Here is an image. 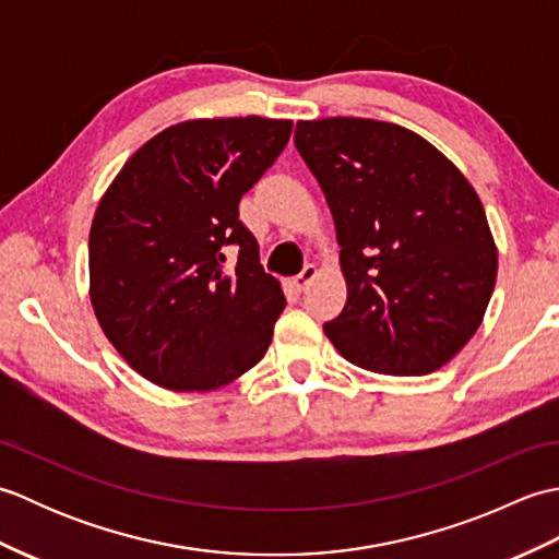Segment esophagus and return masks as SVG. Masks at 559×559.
Wrapping results in <instances>:
<instances>
[{
    "label": "esophagus",
    "mask_w": 559,
    "mask_h": 559,
    "mask_svg": "<svg viewBox=\"0 0 559 559\" xmlns=\"http://www.w3.org/2000/svg\"><path fill=\"white\" fill-rule=\"evenodd\" d=\"M317 278V266L314 264H307L300 273H298V276H295L293 278V286H295V290H307V288H310V283Z\"/></svg>",
    "instance_id": "esophagus-1"
}]
</instances>
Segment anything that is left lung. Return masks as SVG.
I'll return each instance as SVG.
<instances>
[{
	"label": "left lung",
	"instance_id": "left-lung-1",
	"mask_svg": "<svg viewBox=\"0 0 559 559\" xmlns=\"http://www.w3.org/2000/svg\"><path fill=\"white\" fill-rule=\"evenodd\" d=\"M295 146L334 216L348 286L324 334L362 370H439L478 331L497 278L476 189L430 141L391 122H298Z\"/></svg>",
	"mask_w": 559,
	"mask_h": 559
}]
</instances>
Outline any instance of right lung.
<instances>
[{
  "mask_svg": "<svg viewBox=\"0 0 559 559\" xmlns=\"http://www.w3.org/2000/svg\"><path fill=\"white\" fill-rule=\"evenodd\" d=\"M290 132V120L254 115L173 124L103 194L88 237L91 302L148 382L209 391L264 358L286 298L237 206ZM225 251L238 252L235 267Z\"/></svg>",
  "mask_w": 559,
  "mask_h": 559,
  "instance_id": "add662e5",
  "label": "right lung"
}]
</instances>
